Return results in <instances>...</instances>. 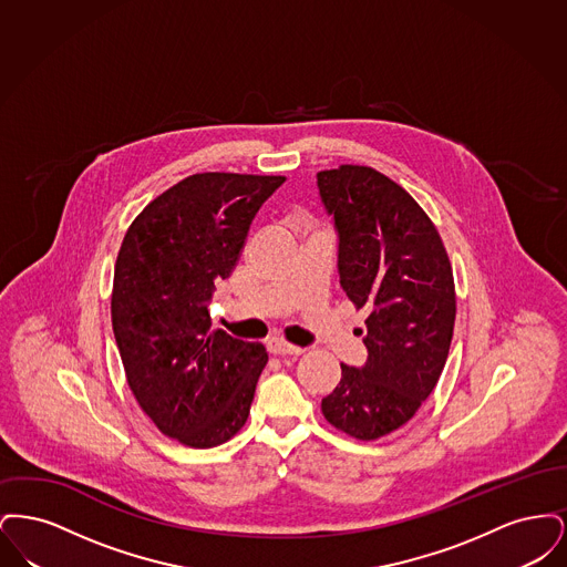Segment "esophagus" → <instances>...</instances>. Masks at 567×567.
<instances>
[{
    "label": "esophagus",
    "instance_id": "1",
    "mask_svg": "<svg viewBox=\"0 0 567 567\" xmlns=\"http://www.w3.org/2000/svg\"><path fill=\"white\" fill-rule=\"evenodd\" d=\"M268 351L271 354H301L303 349L296 347V344H289V342L280 340V338H271L270 342H268Z\"/></svg>",
    "mask_w": 567,
    "mask_h": 567
}]
</instances>
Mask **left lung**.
Returning <instances> with one entry per match:
<instances>
[{
	"instance_id": "8db88e82",
	"label": "left lung",
	"mask_w": 567,
	"mask_h": 567,
	"mask_svg": "<svg viewBox=\"0 0 567 567\" xmlns=\"http://www.w3.org/2000/svg\"><path fill=\"white\" fill-rule=\"evenodd\" d=\"M317 185L340 238V285L370 310L368 361L342 363L321 410L336 430L370 442L405 425L440 380L457 315L453 268L432 218L374 167L323 169Z\"/></svg>"
}]
</instances>
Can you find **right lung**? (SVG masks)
Returning a JSON list of instances; mask_svg holds the SVG:
<instances>
[{
  "mask_svg": "<svg viewBox=\"0 0 567 567\" xmlns=\"http://www.w3.org/2000/svg\"><path fill=\"white\" fill-rule=\"evenodd\" d=\"M285 176L193 174L130 225L114 266L112 331L127 384L167 437L213 449L240 432L268 351L213 329L250 223Z\"/></svg>",
  "mask_w": 567,
  "mask_h": 567,
  "instance_id": "right-lung-1",
  "label": "right lung"
}]
</instances>
